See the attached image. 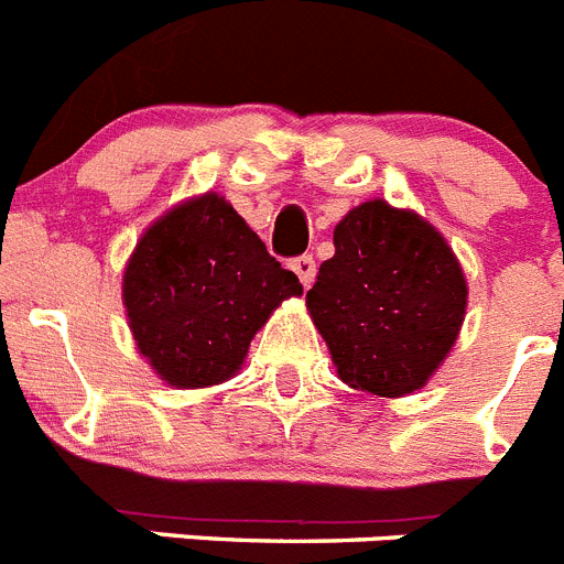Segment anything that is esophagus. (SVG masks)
<instances>
[{
	"label": "esophagus",
	"mask_w": 564,
	"mask_h": 564,
	"mask_svg": "<svg viewBox=\"0 0 564 564\" xmlns=\"http://www.w3.org/2000/svg\"><path fill=\"white\" fill-rule=\"evenodd\" d=\"M291 271L296 273L302 288H311L313 276H316V262H313V257H296L291 259Z\"/></svg>",
	"instance_id": "34e87169"
}]
</instances>
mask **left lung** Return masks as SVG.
<instances>
[{"mask_svg":"<svg viewBox=\"0 0 564 564\" xmlns=\"http://www.w3.org/2000/svg\"><path fill=\"white\" fill-rule=\"evenodd\" d=\"M307 291L313 325L347 387L378 398L423 390L460 336L468 285L421 214L387 200L350 208Z\"/></svg>","mask_w":564,"mask_h":564,"instance_id":"1","label":"left lung"}]
</instances>
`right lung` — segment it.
I'll list each match as a JSON object with an SVG mask.
<instances>
[{"label":"right lung","instance_id":"obj_1","mask_svg":"<svg viewBox=\"0 0 564 564\" xmlns=\"http://www.w3.org/2000/svg\"><path fill=\"white\" fill-rule=\"evenodd\" d=\"M123 307L134 347L169 387L203 390L242 370L251 338L296 273L217 192L169 208L141 234L123 268Z\"/></svg>","mask_w":564,"mask_h":564}]
</instances>
